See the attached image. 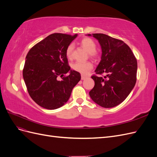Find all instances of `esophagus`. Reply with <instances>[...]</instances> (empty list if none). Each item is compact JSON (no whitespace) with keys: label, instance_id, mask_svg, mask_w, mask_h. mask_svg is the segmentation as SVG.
Segmentation results:
<instances>
[{"label":"esophagus","instance_id":"obj_1","mask_svg":"<svg viewBox=\"0 0 157 157\" xmlns=\"http://www.w3.org/2000/svg\"><path fill=\"white\" fill-rule=\"evenodd\" d=\"M86 76H84V75L81 76V80H84V79H86Z\"/></svg>","mask_w":157,"mask_h":157}]
</instances>
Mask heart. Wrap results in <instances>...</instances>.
<instances>
[{
	"instance_id": "b5f03b06",
	"label": "heart",
	"mask_w": 157,
	"mask_h": 157,
	"mask_svg": "<svg viewBox=\"0 0 157 157\" xmlns=\"http://www.w3.org/2000/svg\"><path fill=\"white\" fill-rule=\"evenodd\" d=\"M79 43L81 45V46H82L87 51V52H88L90 56L93 57V58L97 56V52L96 51V42L92 39H90V38H84V39L80 41ZM73 50V44H71L67 47L65 50V54L67 58L71 59L72 58ZM92 67L93 65L90 62H79V61H77V62H75L73 64V69L75 71L83 75L87 74L92 69Z\"/></svg>"
}]
</instances>
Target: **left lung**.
I'll list each match as a JSON object with an SVG mask.
<instances>
[{"mask_svg":"<svg viewBox=\"0 0 157 157\" xmlns=\"http://www.w3.org/2000/svg\"><path fill=\"white\" fill-rule=\"evenodd\" d=\"M88 36L96 39L101 48V61L94 75V87L90 96L98 105L111 108L119 105L128 96L136 82L137 63L130 47L124 42L102 33Z\"/></svg>","mask_w":157,"mask_h":157,"instance_id":"1","label":"left lung"}]
</instances>
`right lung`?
<instances>
[{"mask_svg": "<svg viewBox=\"0 0 157 157\" xmlns=\"http://www.w3.org/2000/svg\"><path fill=\"white\" fill-rule=\"evenodd\" d=\"M77 34L54 33L28 52L23 77L29 96L38 105L49 110L63 106L81 76L68 65L65 50ZM69 73L65 77L64 75ZM59 76L64 77L59 80Z\"/></svg>", "mask_w": 157, "mask_h": 157, "instance_id": "add662e5", "label": "right lung"}]
</instances>
